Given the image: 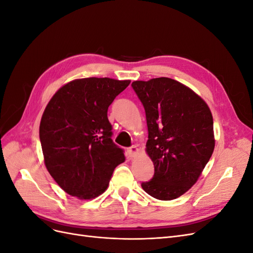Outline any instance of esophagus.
Instances as JSON below:
<instances>
[{"label":"esophagus","instance_id":"obj_1","mask_svg":"<svg viewBox=\"0 0 253 253\" xmlns=\"http://www.w3.org/2000/svg\"><path fill=\"white\" fill-rule=\"evenodd\" d=\"M137 153H138V148H137L136 145H132V147H129L127 149V154L129 157H134Z\"/></svg>","mask_w":253,"mask_h":253}]
</instances>
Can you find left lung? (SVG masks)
Here are the masks:
<instances>
[{
    "mask_svg": "<svg viewBox=\"0 0 253 253\" xmlns=\"http://www.w3.org/2000/svg\"><path fill=\"white\" fill-rule=\"evenodd\" d=\"M132 87L144 108L147 153L154 164V175L141 187L157 200H175L194 185L212 155V114L192 89L170 78L134 81Z\"/></svg>",
    "mask_w": 253,
    "mask_h": 253,
    "instance_id": "1",
    "label": "left lung"
}]
</instances>
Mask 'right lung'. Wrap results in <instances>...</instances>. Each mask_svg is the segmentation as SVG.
<instances>
[{"instance_id": "1", "label": "right lung", "mask_w": 253, "mask_h": 253, "mask_svg": "<svg viewBox=\"0 0 253 253\" xmlns=\"http://www.w3.org/2000/svg\"><path fill=\"white\" fill-rule=\"evenodd\" d=\"M129 80L84 78L53 95L40 124V141L49 174L66 193L90 200L103 193L112 174L125 162L115 144L109 106Z\"/></svg>"}]
</instances>
